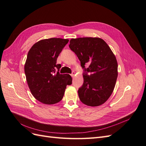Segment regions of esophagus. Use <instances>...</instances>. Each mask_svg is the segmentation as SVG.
<instances>
[{
  "instance_id": "esophagus-1",
  "label": "esophagus",
  "mask_w": 146,
  "mask_h": 146,
  "mask_svg": "<svg viewBox=\"0 0 146 146\" xmlns=\"http://www.w3.org/2000/svg\"><path fill=\"white\" fill-rule=\"evenodd\" d=\"M75 74H76V72H75L74 71H73V72H72V74H70V76H71V77H74V76H75Z\"/></svg>"
}]
</instances>
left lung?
<instances>
[{
	"label": "left lung",
	"mask_w": 146,
	"mask_h": 146,
	"mask_svg": "<svg viewBox=\"0 0 146 146\" xmlns=\"http://www.w3.org/2000/svg\"><path fill=\"white\" fill-rule=\"evenodd\" d=\"M69 47L77 55L84 69L83 83L78 91L79 99L91 107L104 104L111 95L117 80L115 55L99 38L71 39ZM85 64H89V67L85 68Z\"/></svg>",
	"instance_id": "left-lung-1"
}]
</instances>
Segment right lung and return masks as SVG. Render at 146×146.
Instances as JSON below:
<instances>
[{"label": "right lung", "instance_id": "add662e5", "mask_svg": "<svg viewBox=\"0 0 146 146\" xmlns=\"http://www.w3.org/2000/svg\"><path fill=\"white\" fill-rule=\"evenodd\" d=\"M68 41L55 38L42 39L28 52L24 66L26 80L34 98L42 104L59 102L66 86L72 84V77L69 74H60L61 65L56 64L57 58Z\"/></svg>", "mask_w": 146, "mask_h": 146}]
</instances>
